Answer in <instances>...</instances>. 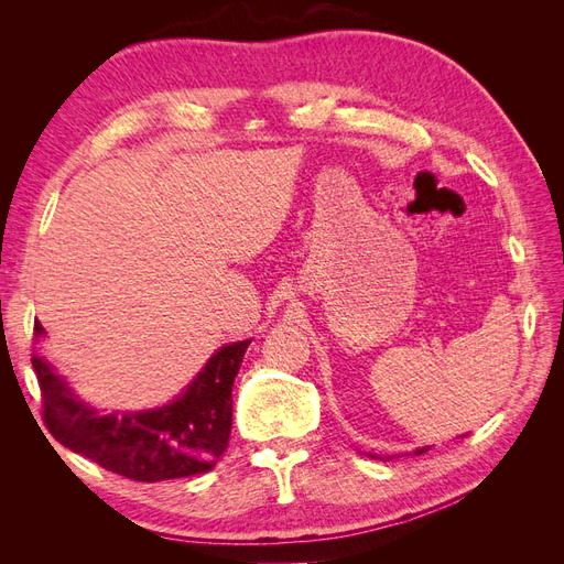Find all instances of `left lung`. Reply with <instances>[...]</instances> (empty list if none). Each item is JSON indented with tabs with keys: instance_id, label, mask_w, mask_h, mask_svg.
I'll return each instance as SVG.
<instances>
[{
	"instance_id": "1",
	"label": "left lung",
	"mask_w": 564,
	"mask_h": 564,
	"mask_svg": "<svg viewBox=\"0 0 564 564\" xmlns=\"http://www.w3.org/2000/svg\"><path fill=\"white\" fill-rule=\"evenodd\" d=\"M423 452H429V447H423V449H416L414 454H423ZM373 458H377V456H373Z\"/></svg>"
}]
</instances>
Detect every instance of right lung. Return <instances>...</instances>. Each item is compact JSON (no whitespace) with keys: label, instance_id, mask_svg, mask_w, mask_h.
Segmentation results:
<instances>
[{"label":"right lung","instance_id":"right-lung-1","mask_svg":"<svg viewBox=\"0 0 564 564\" xmlns=\"http://www.w3.org/2000/svg\"><path fill=\"white\" fill-rule=\"evenodd\" d=\"M42 334L44 327L35 322V336ZM249 344L240 340L216 350L172 404L127 414H98L44 357L32 355L46 429L63 447L135 482L207 473L228 447L232 383Z\"/></svg>","mask_w":564,"mask_h":564}]
</instances>
